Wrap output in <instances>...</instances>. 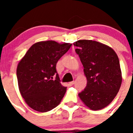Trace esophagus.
Instances as JSON below:
<instances>
[{"label": "esophagus", "mask_w": 133, "mask_h": 133, "mask_svg": "<svg viewBox=\"0 0 133 133\" xmlns=\"http://www.w3.org/2000/svg\"><path fill=\"white\" fill-rule=\"evenodd\" d=\"M74 84H75V81H71V82H70V83H69V84L70 86H72Z\"/></svg>", "instance_id": "obj_1"}]
</instances>
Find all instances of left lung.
Returning a JSON list of instances; mask_svg holds the SVG:
<instances>
[{
  "mask_svg": "<svg viewBox=\"0 0 133 133\" xmlns=\"http://www.w3.org/2000/svg\"><path fill=\"white\" fill-rule=\"evenodd\" d=\"M87 79L85 89L78 94L90 110L108 106L118 93L122 83L119 60L109 46L91 40H79L74 43Z\"/></svg>",
  "mask_w": 133,
  "mask_h": 133,
  "instance_id": "1",
  "label": "left lung"
}]
</instances>
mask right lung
I'll use <instances>...</instances> for the list:
<instances>
[{
    "label": "right lung",
    "mask_w": 133,
    "mask_h": 133,
    "mask_svg": "<svg viewBox=\"0 0 133 133\" xmlns=\"http://www.w3.org/2000/svg\"><path fill=\"white\" fill-rule=\"evenodd\" d=\"M71 45L54 41H41L32 45L20 61L16 69L18 88L31 109L45 112L60 104L66 87L60 83L56 65Z\"/></svg>",
    "instance_id": "add662e5"
}]
</instances>
